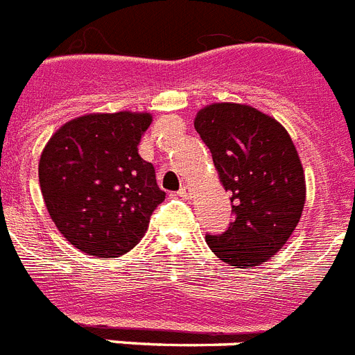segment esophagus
I'll use <instances>...</instances> for the list:
<instances>
[{"label":"esophagus","instance_id":"1","mask_svg":"<svg viewBox=\"0 0 355 355\" xmlns=\"http://www.w3.org/2000/svg\"><path fill=\"white\" fill-rule=\"evenodd\" d=\"M178 196H182V198H191L193 189L189 186H182L180 187V191H178Z\"/></svg>","mask_w":355,"mask_h":355}]
</instances>
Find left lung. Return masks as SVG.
<instances>
[{"label":"left lung","mask_w":355,"mask_h":355,"mask_svg":"<svg viewBox=\"0 0 355 355\" xmlns=\"http://www.w3.org/2000/svg\"><path fill=\"white\" fill-rule=\"evenodd\" d=\"M195 130L236 214L225 233L205 242L236 269L261 265L287 243L302 218L306 184L296 146L276 119L249 104H207L196 113Z\"/></svg>","instance_id":"obj_1"}]
</instances>
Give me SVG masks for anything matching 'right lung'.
<instances>
[{"instance_id":"add662e5","label":"right lung","mask_w":355,"mask_h":355,"mask_svg":"<svg viewBox=\"0 0 355 355\" xmlns=\"http://www.w3.org/2000/svg\"><path fill=\"white\" fill-rule=\"evenodd\" d=\"M151 113H88L64 122L44 144L40 186L67 242L95 258L132 251L166 193L139 155Z\"/></svg>"}]
</instances>
